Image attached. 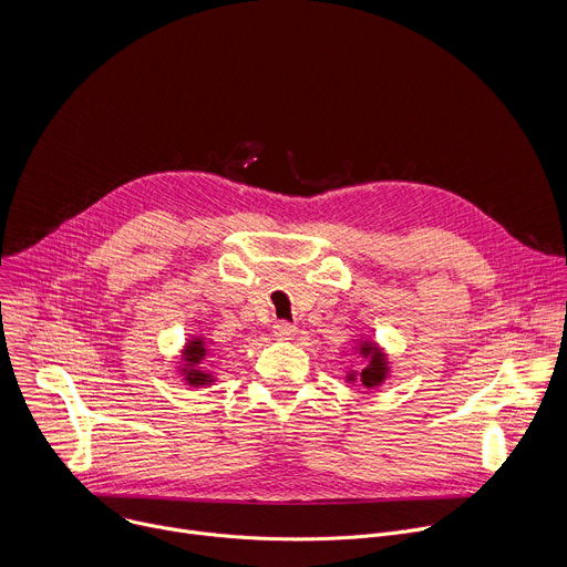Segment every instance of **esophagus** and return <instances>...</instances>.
<instances>
[{
    "label": "esophagus",
    "instance_id": "1",
    "mask_svg": "<svg viewBox=\"0 0 567 567\" xmlns=\"http://www.w3.org/2000/svg\"><path fill=\"white\" fill-rule=\"evenodd\" d=\"M274 334L278 337V339H291L293 334H296V326L293 322H287V320H278L276 326H274Z\"/></svg>",
    "mask_w": 567,
    "mask_h": 567
}]
</instances>
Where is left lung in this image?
Returning a JSON list of instances; mask_svg holds the SVG:
<instances>
[{"mask_svg":"<svg viewBox=\"0 0 567 567\" xmlns=\"http://www.w3.org/2000/svg\"><path fill=\"white\" fill-rule=\"evenodd\" d=\"M361 354L363 357H370V361H368V368L361 372V383L365 385V388H374V385H379L383 379H385V374H388V361L383 359V354L374 348V346H370V343H363L361 348ZM350 381H354V374H350Z\"/></svg>","mask_w":567,"mask_h":567,"instance_id":"8db88e82","label":"left lung"}]
</instances>
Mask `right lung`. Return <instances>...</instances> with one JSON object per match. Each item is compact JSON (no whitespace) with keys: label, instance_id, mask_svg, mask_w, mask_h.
<instances>
[{"label":"right lung","instance_id":"add662e5","mask_svg":"<svg viewBox=\"0 0 567 567\" xmlns=\"http://www.w3.org/2000/svg\"><path fill=\"white\" fill-rule=\"evenodd\" d=\"M208 354V346L204 339H195L188 343V350H186V361L188 365H197L204 357ZM186 372V379L190 385H204L210 381V374H204L199 370H184Z\"/></svg>","mask_w":567,"mask_h":567}]
</instances>
